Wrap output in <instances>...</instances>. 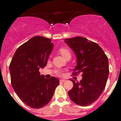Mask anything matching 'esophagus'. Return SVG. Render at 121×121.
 <instances>
[{"label": "esophagus", "instance_id": "34e87169", "mask_svg": "<svg viewBox=\"0 0 121 121\" xmlns=\"http://www.w3.org/2000/svg\"><path fill=\"white\" fill-rule=\"evenodd\" d=\"M59 81L60 82H64V81H65V79H60Z\"/></svg>", "mask_w": 121, "mask_h": 121}]
</instances>
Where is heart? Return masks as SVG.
<instances>
[{
    "instance_id": "heart-1",
    "label": "heart",
    "mask_w": 121,
    "mask_h": 121,
    "mask_svg": "<svg viewBox=\"0 0 121 121\" xmlns=\"http://www.w3.org/2000/svg\"><path fill=\"white\" fill-rule=\"evenodd\" d=\"M59 52L64 58H65L66 57L68 56H71L70 51L67 48H60L59 50ZM56 74L57 75H58V76H62V72L60 70H56Z\"/></svg>"
}]
</instances>
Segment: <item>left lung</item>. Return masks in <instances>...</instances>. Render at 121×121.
<instances>
[{"label": "left lung", "instance_id": "left-lung-1", "mask_svg": "<svg viewBox=\"0 0 121 121\" xmlns=\"http://www.w3.org/2000/svg\"><path fill=\"white\" fill-rule=\"evenodd\" d=\"M75 52L77 65L73 75L82 73L81 81L71 79L73 87L68 92L70 99L80 106H88L96 101L105 89L108 75V59L97 43L81 37L65 40Z\"/></svg>", "mask_w": 121, "mask_h": 121}]
</instances>
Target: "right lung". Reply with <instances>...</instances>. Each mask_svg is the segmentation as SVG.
Instances as JSON below:
<instances>
[{
	"label": "right lung",
	"mask_w": 121,
	"mask_h": 121,
	"mask_svg": "<svg viewBox=\"0 0 121 121\" xmlns=\"http://www.w3.org/2000/svg\"><path fill=\"white\" fill-rule=\"evenodd\" d=\"M52 48L51 39L35 36L16 49L10 62L12 87L19 99L31 108L45 107L59 84L57 78L46 79L39 72L40 68L46 66Z\"/></svg>",
	"instance_id": "right-lung-1"
}]
</instances>
